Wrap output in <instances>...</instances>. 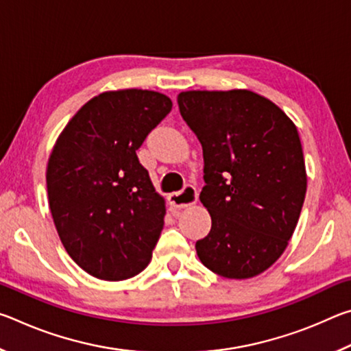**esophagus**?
I'll list each match as a JSON object with an SVG mask.
<instances>
[{
	"instance_id": "obj_1",
	"label": "esophagus",
	"mask_w": 351,
	"mask_h": 351,
	"mask_svg": "<svg viewBox=\"0 0 351 351\" xmlns=\"http://www.w3.org/2000/svg\"><path fill=\"white\" fill-rule=\"evenodd\" d=\"M198 201V192L193 186H186L181 192H175L169 195V203L176 207V209H184V207L193 206Z\"/></svg>"
}]
</instances>
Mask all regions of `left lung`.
Returning <instances> with one entry per match:
<instances>
[{
  "label": "left lung",
  "instance_id": "1",
  "mask_svg": "<svg viewBox=\"0 0 351 351\" xmlns=\"http://www.w3.org/2000/svg\"><path fill=\"white\" fill-rule=\"evenodd\" d=\"M178 105L203 145L199 195L212 218L197 254L226 278H251L280 258L306 193L299 132L282 108L249 90L182 91Z\"/></svg>",
  "mask_w": 351,
  "mask_h": 351
}]
</instances>
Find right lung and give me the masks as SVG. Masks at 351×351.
I'll list each match as a JSON object with an SVG mask.
<instances>
[{"label":"right lung","mask_w":351,"mask_h":351,"mask_svg":"<svg viewBox=\"0 0 351 351\" xmlns=\"http://www.w3.org/2000/svg\"><path fill=\"white\" fill-rule=\"evenodd\" d=\"M171 105L150 90L100 93L52 147L46 186L56 229L69 257L100 280H127L150 263L165 199L136 152Z\"/></svg>","instance_id":"1"}]
</instances>
